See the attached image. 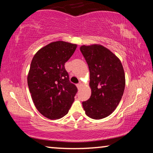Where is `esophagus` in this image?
<instances>
[{
  "mask_svg": "<svg viewBox=\"0 0 153 153\" xmlns=\"http://www.w3.org/2000/svg\"><path fill=\"white\" fill-rule=\"evenodd\" d=\"M76 86H77V88H78V89H79L80 88H81V86H82V84H81V83H78V84H76Z\"/></svg>",
  "mask_w": 153,
  "mask_h": 153,
  "instance_id": "34e87169",
  "label": "esophagus"
}]
</instances>
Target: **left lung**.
<instances>
[{"instance_id": "1", "label": "left lung", "mask_w": 153, "mask_h": 153, "mask_svg": "<svg viewBox=\"0 0 153 153\" xmlns=\"http://www.w3.org/2000/svg\"><path fill=\"white\" fill-rule=\"evenodd\" d=\"M83 56L90 70V98L82 102L86 115L100 120L113 113L120 103L125 89V73L121 61L101 45L82 46Z\"/></svg>"}]
</instances>
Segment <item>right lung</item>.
I'll return each instance as SVG.
<instances>
[{
	"instance_id": "add662e5",
	"label": "right lung",
	"mask_w": 153,
	"mask_h": 153,
	"mask_svg": "<svg viewBox=\"0 0 153 153\" xmlns=\"http://www.w3.org/2000/svg\"><path fill=\"white\" fill-rule=\"evenodd\" d=\"M77 48L63 41L51 42L33 56L27 76V84L38 111L51 120L68 113L77 92L69 81L65 63Z\"/></svg>"
}]
</instances>
